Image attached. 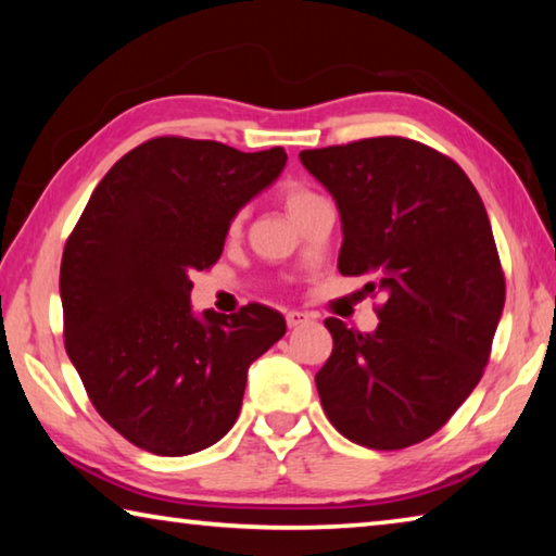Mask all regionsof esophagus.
<instances>
[{"mask_svg":"<svg viewBox=\"0 0 556 556\" xmlns=\"http://www.w3.org/2000/svg\"><path fill=\"white\" fill-rule=\"evenodd\" d=\"M285 318H287L289 328H299V326L308 324V314H304V312H287Z\"/></svg>","mask_w":556,"mask_h":556,"instance_id":"34e87169","label":"esophagus"}]
</instances>
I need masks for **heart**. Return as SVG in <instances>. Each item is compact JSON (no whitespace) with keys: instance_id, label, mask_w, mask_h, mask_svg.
Here are the masks:
<instances>
[{"instance_id":"heart-1","label":"heart","mask_w":556,"mask_h":556,"mask_svg":"<svg viewBox=\"0 0 556 556\" xmlns=\"http://www.w3.org/2000/svg\"><path fill=\"white\" fill-rule=\"evenodd\" d=\"M279 201H281V205H285V211H287L289 218L294 220L306 208H312L314 203L321 201V195H318L316 191H312V188L304 186V184L287 181L285 186L279 188ZM240 228H242V213H235L230 225H228V232L235 235V232H240Z\"/></svg>"}]
</instances>
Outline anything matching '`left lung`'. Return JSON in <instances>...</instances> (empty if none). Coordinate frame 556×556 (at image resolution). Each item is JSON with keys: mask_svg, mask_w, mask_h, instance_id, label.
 <instances>
[{"mask_svg": "<svg viewBox=\"0 0 556 556\" xmlns=\"http://www.w3.org/2000/svg\"><path fill=\"white\" fill-rule=\"evenodd\" d=\"M343 220L338 269L368 275L378 331L326 318L333 353L316 372L331 425L353 444H419L464 404L491 357L505 275L485 205L454 159L407 137L304 149Z\"/></svg>", "mask_w": 556, "mask_h": 556, "instance_id": "left-lung-1", "label": "left lung"}]
</instances>
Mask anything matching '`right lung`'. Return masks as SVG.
<instances>
[{"label":"right lung","instance_id":"add662e5","mask_svg":"<svg viewBox=\"0 0 556 556\" xmlns=\"http://www.w3.org/2000/svg\"><path fill=\"white\" fill-rule=\"evenodd\" d=\"M287 164L281 147L154 137L92 191L61 260L63 343L92 407L129 444L186 456L228 434L248 368L287 324L262 304L191 314L232 215Z\"/></svg>","mask_w":556,"mask_h":556}]
</instances>
